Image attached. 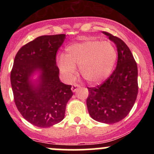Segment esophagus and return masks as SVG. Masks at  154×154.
I'll use <instances>...</instances> for the list:
<instances>
[{
    "label": "esophagus",
    "instance_id": "34e87169",
    "mask_svg": "<svg viewBox=\"0 0 154 154\" xmlns=\"http://www.w3.org/2000/svg\"><path fill=\"white\" fill-rule=\"evenodd\" d=\"M80 85L74 84L72 86H71V90H72V91H74H74H77V90L78 89V88H80Z\"/></svg>",
    "mask_w": 154,
    "mask_h": 154
}]
</instances>
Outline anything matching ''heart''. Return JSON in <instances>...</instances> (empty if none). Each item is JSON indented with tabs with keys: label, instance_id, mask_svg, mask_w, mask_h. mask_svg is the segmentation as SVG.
Here are the masks:
<instances>
[{
	"label": "heart",
	"instance_id": "obj_1",
	"mask_svg": "<svg viewBox=\"0 0 154 154\" xmlns=\"http://www.w3.org/2000/svg\"><path fill=\"white\" fill-rule=\"evenodd\" d=\"M67 55L60 56L58 66L68 80L74 77L77 66L82 77L91 83L104 80L112 71L116 60L114 46L107 41L88 40L70 45Z\"/></svg>",
	"mask_w": 154,
	"mask_h": 154
}]
</instances>
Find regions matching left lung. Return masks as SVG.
Returning <instances> with one entry per match:
<instances>
[{"label":"left lung","instance_id":"1","mask_svg":"<svg viewBox=\"0 0 154 154\" xmlns=\"http://www.w3.org/2000/svg\"><path fill=\"white\" fill-rule=\"evenodd\" d=\"M103 33L116 44L118 61L116 69L100 85L87 87L86 105L90 116L97 122L114 124L124 119L134 105L138 94V68L130 48L119 37Z\"/></svg>","mask_w":154,"mask_h":154}]
</instances>
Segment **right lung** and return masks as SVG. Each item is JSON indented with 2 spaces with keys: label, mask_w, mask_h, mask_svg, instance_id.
<instances>
[{
  "label": "right lung",
  "mask_w": 154,
  "mask_h": 154,
  "mask_svg": "<svg viewBox=\"0 0 154 154\" xmlns=\"http://www.w3.org/2000/svg\"><path fill=\"white\" fill-rule=\"evenodd\" d=\"M66 35H42L18 51L10 74L14 100L21 116L32 125L49 127L65 117L68 100L73 95L71 85L60 80L56 57ZM42 74L36 87L29 77L35 70Z\"/></svg>",
  "instance_id": "right-lung-1"
}]
</instances>
